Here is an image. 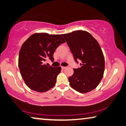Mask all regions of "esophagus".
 Wrapping results in <instances>:
<instances>
[{
	"label": "esophagus",
	"instance_id": "esophagus-1",
	"mask_svg": "<svg viewBox=\"0 0 126 126\" xmlns=\"http://www.w3.org/2000/svg\"><path fill=\"white\" fill-rule=\"evenodd\" d=\"M66 68V67H64V66H62V67H61V69H63V70H64V69H65Z\"/></svg>",
	"mask_w": 126,
	"mask_h": 126
}]
</instances>
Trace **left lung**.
<instances>
[{
	"instance_id": "8db88e82",
	"label": "left lung",
	"mask_w": 126,
	"mask_h": 126,
	"mask_svg": "<svg viewBox=\"0 0 126 126\" xmlns=\"http://www.w3.org/2000/svg\"><path fill=\"white\" fill-rule=\"evenodd\" d=\"M75 60H80L81 67L74 69L69 78L72 89L80 93H87L96 89L103 76L104 55L97 41L86 31L76 30L63 34Z\"/></svg>"
}]
</instances>
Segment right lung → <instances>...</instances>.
I'll use <instances>...</instances> for the list:
<instances>
[{"mask_svg":"<svg viewBox=\"0 0 126 126\" xmlns=\"http://www.w3.org/2000/svg\"><path fill=\"white\" fill-rule=\"evenodd\" d=\"M64 43L61 35L36 32L22 45L19 54V68L25 84L31 90L45 92L54 86L61 68L47 66L44 63L48 58L54 61L55 50Z\"/></svg>","mask_w":126,"mask_h":126,"instance_id":"obj_1","label":"right lung"}]
</instances>
